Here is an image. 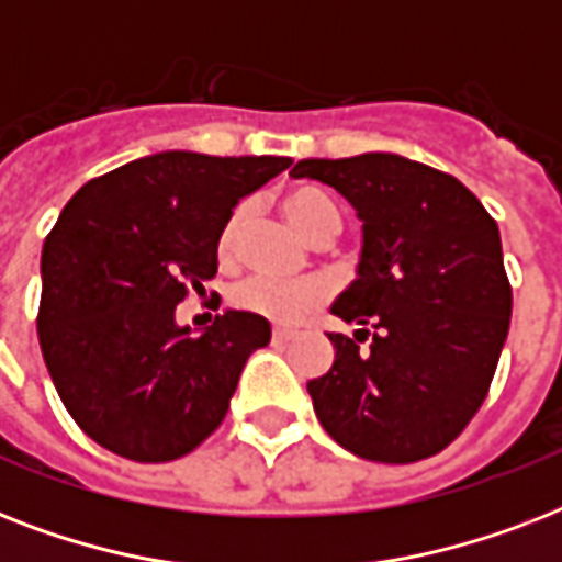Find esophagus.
<instances>
[{"label":"esophagus","mask_w":562,"mask_h":562,"mask_svg":"<svg viewBox=\"0 0 562 562\" xmlns=\"http://www.w3.org/2000/svg\"><path fill=\"white\" fill-rule=\"evenodd\" d=\"M291 338H294L291 329H285V326H273V341L282 344V341H291Z\"/></svg>","instance_id":"1"}]
</instances>
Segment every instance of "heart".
<instances>
[{"instance_id": "1", "label": "heart", "mask_w": 562, "mask_h": 562, "mask_svg": "<svg viewBox=\"0 0 562 562\" xmlns=\"http://www.w3.org/2000/svg\"><path fill=\"white\" fill-rule=\"evenodd\" d=\"M282 212L308 241H333L341 233V212H338L333 198L321 189H291L282 198ZM241 224H245V210H236L218 241V254L224 259L236 254ZM229 300H233V306L247 312V315L265 317L273 324H297L300 317H306L308 312H315L324 303L326 289L324 282L317 280H277L268 273H250L233 285Z\"/></svg>"}]
</instances>
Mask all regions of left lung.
Segmentation results:
<instances>
[{
  "label": "left lung",
  "mask_w": 562,
  "mask_h": 562,
  "mask_svg": "<svg viewBox=\"0 0 562 562\" xmlns=\"http://www.w3.org/2000/svg\"><path fill=\"white\" fill-rule=\"evenodd\" d=\"M291 178L352 203L361 256L333 315L374 329L329 335L333 368L306 384L321 426L368 461L431 458L475 417L505 347L514 297L496 221L461 180L400 154L300 160Z\"/></svg>",
  "instance_id": "1"
}]
</instances>
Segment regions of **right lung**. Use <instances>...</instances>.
<instances>
[{"label":"right lung","mask_w":562,"mask_h":562,"mask_svg":"<svg viewBox=\"0 0 562 562\" xmlns=\"http://www.w3.org/2000/svg\"><path fill=\"white\" fill-rule=\"evenodd\" d=\"M289 166V157L160 151L72 194L40 256L37 335L83 435L127 461L162 463L221 426L271 324L227 308L192 333L175 312L218 271L236 203Z\"/></svg>","instance_id":"1"}]
</instances>
